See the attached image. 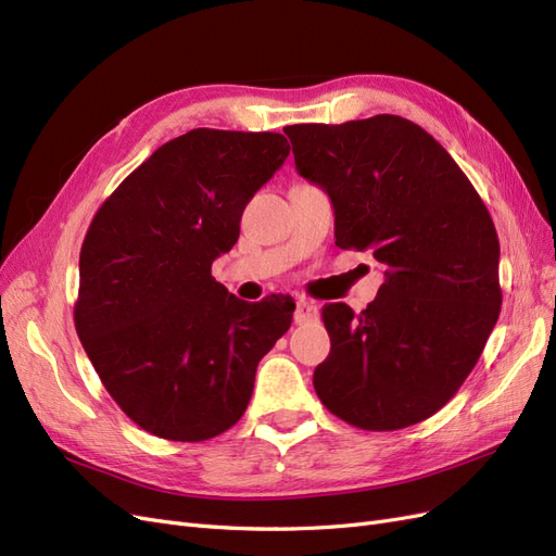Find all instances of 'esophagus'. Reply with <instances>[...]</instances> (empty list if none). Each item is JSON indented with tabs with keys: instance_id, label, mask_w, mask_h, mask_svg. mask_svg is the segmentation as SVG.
Here are the masks:
<instances>
[{
	"instance_id": "1",
	"label": "esophagus",
	"mask_w": 556,
	"mask_h": 556,
	"mask_svg": "<svg viewBox=\"0 0 556 556\" xmlns=\"http://www.w3.org/2000/svg\"><path fill=\"white\" fill-rule=\"evenodd\" d=\"M317 315H319V308L313 304V301H308V299L296 301V311H294V323L296 325L313 323V319H317Z\"/></svg>"
}]
</instances>
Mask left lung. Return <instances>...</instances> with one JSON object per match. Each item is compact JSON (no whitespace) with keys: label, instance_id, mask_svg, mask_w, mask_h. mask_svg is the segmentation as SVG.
Masks as SVG:
<instances>
[{"label":"left lung","instance_id":"obj_1","mask_svg":"<svg viewBox=\"0 0 556 556\" xmlns=\"http://www.w3.org/2000/svg\"><path fill=\"white\" fill-rule=\"evenodd\" d=\"M299 176L333 206L339 248L384 264L374 304L323 308L329 357L313 384L366 431L422 422L473 371L501 313L498 237L480 194L422 127L399 115L290 125Z\"/></svg>","mask_w":556,"mask_h":556}]
</instances>
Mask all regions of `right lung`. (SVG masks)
<instances>
[{
    "mask_svg": "<svg viewBox=\"0 0 556 556\" xmlns=\"http://www.w3.org/2000/svg\"><path fill=\"white\" fill-rule=\"evenodd\" d=\"M288 155L282 134L192 129L97 211L74 323L106 392L148 433L199 443L237 425L260 359L290 329V296L248 304L211 276Z\"/></svg>",
    "mask_w": 556,
    "mask_h": 556,
    "instance_id": "add662e5",
    "label": "right lung"
}]
</instances>
